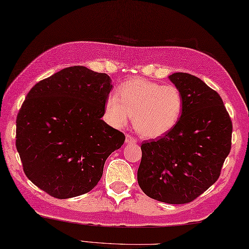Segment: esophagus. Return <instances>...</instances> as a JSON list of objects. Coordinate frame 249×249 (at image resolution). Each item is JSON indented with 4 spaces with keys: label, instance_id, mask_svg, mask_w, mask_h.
I'll use <instances>...</instances> for the list:
<instances>
[{
    "label": "esophagus",
    "instance_id": "34e87169",
    "mask_svg": "<svg viewBox=\"0 0 249 249\" xmlns=\"http://www.w3.org/2000/svg\"><path fill=\"white\" fill-rule=\"evenodd\" d=\"M137 139L131 135H126V143H136Z\"/></svg>",
    "mask_w": 249,
    "mask_h": 249
}]
</instances>
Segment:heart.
<instances>
[{
	"mask_svg": "<svg viewBox=\"0 0 249 249\" xmlns=\"http://www.w3.org/2000/svg\"><path fill=\"white\" fill-rule=\"evenodd\" d=\"M183 109V95L176 86H162L143 78L122 83L116 95H109L105 104L106 115L114 126H124L134 116L135 128L146 138L169 133L178 124Z\"/></svg>",
	"mask_w": 249,
	"mask_h": 249,
	"instance_id": "b5f03b06",
	"label": "heart"
}]
</instances>
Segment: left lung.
Listing matches in <instances>:
<instances>
[{
    "label": "left lung",
    "instance_id": "left-lung-1",
    "mask_svg": "<svg viewBox=\"0 0 249 249\" xmlns=\"http://www.w3.org/2000/svg\"><path fill=\"white\" fill-rule=\"evenodd\" d=\"M169 79L182 92L183 113L169 133L142 142L137 178L150 198L184 204L218 179L231 150L232 122L219 94L201 79L186 72Z\"/></svg>",
    "mask_w": 249,
    "mask_h": 249
}]
</instances>
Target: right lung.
Wrapping results in <instances>:
<instances>
[{
    "label": "right lung",
    "mask_w": 249,
    "mask_h": 249,
    "mask_svg": "<svg viewBox=\"0 0 249 249\" xmlns=\"http://www.w3.org/2000/svg\"><path fill=\"white\" fill-rule=\"evenodd\" d=\"M107 73L71 66L37 82L16 121V147L30 181L57 199L89 193L125 135L102 120Z\"/></svg>",
    "instance_id": "add662e5"
}]
</instances>
